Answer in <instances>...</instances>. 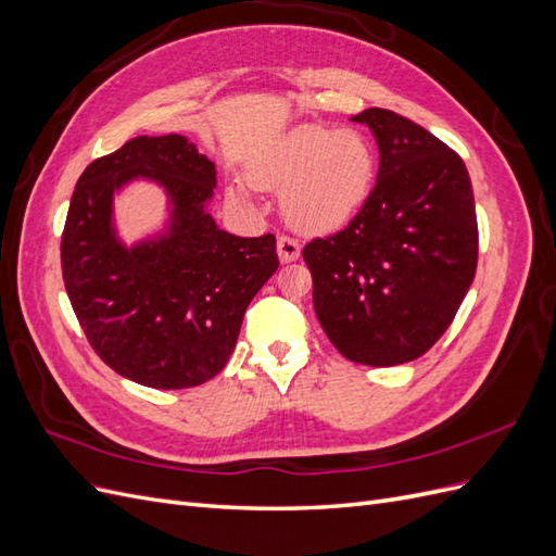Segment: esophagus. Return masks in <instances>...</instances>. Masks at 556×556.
Instances as JSON below:
<instances>
[{
	"label": "esophagus",
	"instance_id": "esophagus-1",
	"mask_svg": "<svg viewBox=\"0 0 556 556\" xmlns=\"http://www.w3.org/2000/svg\"><path fill=\"white\" fill-rule=\"evenodd\" d=\"M301 255V245L296 239L288 237V233H282V237H278V257L280 262H294L296 257Z\"/></svg>",
	"mask_w": 556,
	"mask_h": 556
}]
</instances>
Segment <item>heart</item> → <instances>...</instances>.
<instances>
[{
  "label": "heart",
  "mask_w": 556,
  "mask_h": 556,
  "mask_svg": "<svg viewBox=\"0 0 556 556\" xmlns=\"http://www.w3.org/2000/svg\"><path fill=\"white\" fill-rule=\"evenodd\" d=\"M376 153L364 134L323 125L288 134L252 172L260 188L285 192L288 220L311 233H327L348 225L374 188Z\"/></svg>",
  "instance_id": "heart-1"
}]
</instances>
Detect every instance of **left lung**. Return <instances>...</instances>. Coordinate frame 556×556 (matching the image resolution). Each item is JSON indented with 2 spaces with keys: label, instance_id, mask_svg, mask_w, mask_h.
Masks as SVG:
<instances>
[{
  "label": "left lung",
  "instance_id": "left-lung-1",
  "mask_svg": "<svg viewBox=\"0 0 556 556\" xmlns=\"http://www.w3.org/2000/svg\"><path fill=\"white\" fill-rule=\"evenodd\" d=\"M371 127L380 166L352 220L304 245L313 306L343 357L396 366L422 357L452 325L478 266V217L464 160L387 109Z\"/></svg>",
  "mask_w": 556,
  "mask_h": 556
}]
</instances>
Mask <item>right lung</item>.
<instances>
[{"instance_id":"obj_1","label":"right lung","mask_w":556,"mask_h":556,"mask_svg":"<svg viewBox=\"0 0 556 556\" xmlns=\"http://www.w3.org/2000/svg\"><path fill=\"white\" fill-rule=\"evenodd\" d=\"M148 175L175 201L169 238L131 251L110 231V199ZM215 164L180 134L137 137L88 164L62 231V278L78 325L115 374L155 390H188L229 362L245 308L276 274V237L241 239L204 211Z\"/></svg>"}]
</instances>
